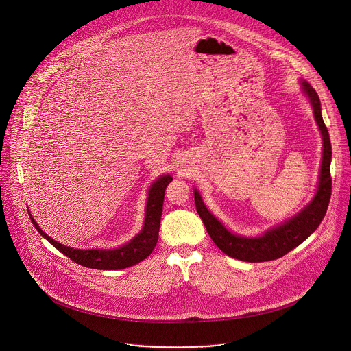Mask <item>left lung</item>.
<instances>
[{
    "mask_svg": "<svg viewBox=\"0 0 351 351\" xmlns=\"http://www.w3.org/2000/svg\"><path fill=\"white\" fill-rule=\"evenodd\" d=\"M302 88L308 97L314 110L315 122L322 134V164L319 172V182L313 202L300 211L297 215L283 222L282 225L267 230L260 237H243L229 232L204 206L202 195L194 189V203L199 218L213 239V241L222 252L236 260L247 263H263L283 257L298 244H302L322 222L332 194L330 160L332 145L328 129L321 114V101L317 91L307 82H302Z\"/></svg>",
    "mask_w": 351,
    "mask_h": 351,
    "instance_id": "obj_1",
    "label": "left lung"
}]
</instances>
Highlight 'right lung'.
Listing matches in <instances>:
<instances>
[{
    "label": "right lung",
    "mask_w": 351,
    "mask_h": 351,
    "mask_svg": "<svg viewBox=\"0 0 351 351\" xmlns=\"http://www.w3.org/2000/svg\"><path fill=\"white\" fill-rule=\"evenodd\" d=\"M171 182H172V176L164 175L152 184L148 191V198L145 204V219H144L141 232L137 233L125 245H121L114 250H99V248L77 250V248L66 247L49 237L47 233H44L37 225V222L32 218V215H30V219L34 228L38 230V233L44 239H47L57 250H60L62 254H65L68 258H71L76 264H80L86 268L104 269V271L123 269L143 261L144 258H147L149 254H152V252L154 250L158 241V232H160L162 206H164V193L167 186Z\"/></svg>",
    "instance_id": "obj_1"
}]
</instances>
